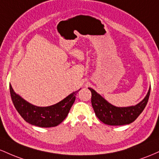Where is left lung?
<instances>
[{"label":"left lung","instance_id":"1","mask_svg":"<svg viewBox=\"0 0 159 159\" xmlns=\"http://www.w3.org/2000/svg\"><path fill=\"white\" fill-rule=\"evenodd\" d=\"M92 92V105L96 116L101 122L109 125H123L133 122L147 106L150 88L143 101L135 106L118 107L106 101L94 89L89 88Z\"/></svg>","mask_w":159,"mask_h":159}]
</instances>
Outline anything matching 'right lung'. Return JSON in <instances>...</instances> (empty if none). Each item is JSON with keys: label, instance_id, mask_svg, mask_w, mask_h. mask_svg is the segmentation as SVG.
Returning a JSON list of instances; mask_svg holds the SVG:
<instances>
[{"label": "right lung", "instance_id": "obj_1", "mask_svg": "<svg viewBox=\"0 0 159 159\" xmlns=\"http://www.w3.org/2000/svg\"><path fill=\"white\" fill-rule=\"evenodd\" d=\"M73 92L65 99L49 107H37L28 103L14 92L10 84V92L14 107L25 121L33 125L42 128L55 127L65 120L76 99Z\"/></svg>", "mask_w": 159, "mask_h": 159}]
</instances>
